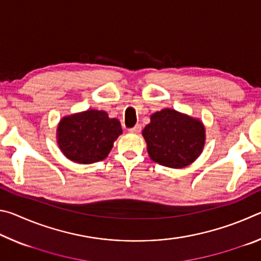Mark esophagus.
Listing matches in <instances>:
<instances>
[{"label":"esophagus","mask_w":261,"mask_h":261,"mask_svg":"<svg viewBox=\"0 0 261 261\" xmlns=\"http://www.w3.org/2000/svg\"><path fill=\"white\" fill-rule=\"evenodd\" d=\"M129 131L131 132V134H139V132L141 131V126L139 124H137L136 126L132 127V129H130Z\"/></svg>","instance_id":"obj_1"}]
</instances>
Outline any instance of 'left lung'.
I'll use <instances>...</instances> for the list:
<instances>
[{
  "label": "left lung",
  "mask_w": 261,
  "mask_h": 261,
  "mask_svg": "<svg viewBox=\"0 0 261 261\" xmlns=\"http://www.w3.org/2000/svg\"><path fill=\"white\" fill-rule=\"evenodd\" d=\"M143 137L154 162L179 169L199 158L205 146L206 129L199 118L165 108L151 115Z\"/></svg>",
  "instance_id": "left-lung-1"
}]
</instances>
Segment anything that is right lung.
I'll list each match as a JSON object with an SVG mask.
<instances>
[{"label":"right lung","instance_id":"1","mask_svg":"<svg viewBox=\"0 0 261 261\" xmlns=\"http://www.w3.org/2000/svg\"><path fill=\"white\" fill-rule=\"evenodd\" d=\"M120 135L122 126L117 118H110L105 110L87 109L62 118L56 141L69 160L90 165L107 158Z\"/></svg>","mask_w":261,"mask_h":261}]
</instances>
